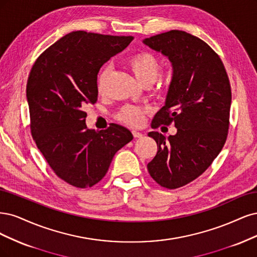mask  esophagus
<instances>
[{"instance_id":"obj_1","label":"esophagus","mask_w":257,"mask_h":257,"mask_svg":"<svg viewBox=\"0 0 257 257\" xmlns=\"http://www.w3.org/2000/svg\"><path fill=\"white\" fill-rule=\"evenodd\" d=\"M132 135H134V137L135 138H142L144 135L142 134V132H140V131H137V130H134L132 131Z\"/></svg>"}]
</instances>
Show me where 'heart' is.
I'll return each instance as SVG.
<instances>
[{"label":"heart","instance_id":"obj_1","mask_svg":"<svg viewBox=\"0 0 257 257\" xmlns=\"http://www.w3.org/2000/svg\"><path fill=\"white\" fill-rule=\"evenodd\" d=\"M127 65L131 71L134 72L136 78L143 82L145 80H155L159 70V64L156 56L150 52L142 51L136 53L130 56L127 60ZM107 76V68H103L98 76L97 80V90L99 93H102L104 89L105 80ZM145 109L142 106L136 105H126L119 111L117 117L132 126H140L144 119Z\"/></svg>","mask_w":257,"mask_h":257}]
</instances>
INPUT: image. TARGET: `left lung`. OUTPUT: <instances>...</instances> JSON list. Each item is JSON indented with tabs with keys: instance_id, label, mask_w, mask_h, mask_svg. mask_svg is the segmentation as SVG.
Listing matches in <instances>:
<instances>
[{
	"instance_id": "obj_1",
	"label": "left lung",
	"mask_w": 257,
	"mask_h": 257,
	"mask_svg": "<svg viewBox=\"0 0 257 257\" xmlns=\"http://www.w3.org/2000/svg\"><path fill=\"white\" fill-rule=\"evenodd\" d=\"M143 44L168 57L172 80L152 128L175 123L176 135L152 131L158 152L147 164L151 176L168 189L197 178L217 158L227 137L231 93L224 65L205 41L173 30Z\"/></svg>"
}]
</instances>
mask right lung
<instances>
[{"mask_svg":"<svg viewBox=\"0 0 257 257\" xmlns=\"http://www.w3.org/2000/svg\"><path fill=\"white\" fill-rule=\"evenodd\" d=\"M132 39L71 32L33 65L27 84L32 136L54 173L71 186L86 188L100 181L114 155L134 139L117 123L99 132L88 129L83 111L97 101L101 66Z\"/></svg>","mask_w":257,"mask_h":257,"instance_id":"right-lung-1","label":"right lung"}]
</instances>
